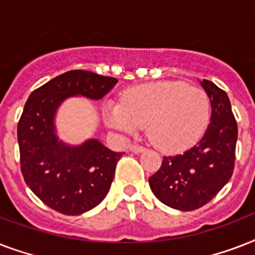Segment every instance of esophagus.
Listing matches in <instances>:
<instances>
[{"mask_svg": "<svg viewBox=\"0 0 255 255\" xmlns=\"http://www.w3.org/2000/svg\"><path fill=\"white\" fill-rule=\"evenodd\" d=\"M145 148L139 145V144H132L131 147H129V151L133 152V153H140V152H143Z\"/></svg>", "mask_w": 255, "mask_h": 255, "instance_id": "obj_1", "label": "esophagus"}]
</instances>
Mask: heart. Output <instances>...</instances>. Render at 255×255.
Here are the masks:
<instances>
[{
    "mask_svg": "<svg viewBox=\"0 0 255 255\" xmlns=\"http://www.w3.org/2000/svg\"><path fill=\"white\" fill-rule=\"evenodd\" d=\"M106 119L111 127L126 132L147 126L148 139L155 147L178 152L204 135L210 120V99L202 88L185 82H153L127 90L122 104H108Z\"/></svg>",
    "mask_w": 255,
    "mask_h": 255,
    "instance_id": "1",
    "label": "heart"
}]
</instances>
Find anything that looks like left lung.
I'll use <instances>...</instances> for the list:
<instances>
[{"instance_id":"obj_1","label":"left lung","mask_w":255,"mask_h":255,"mask_svg":"<svg viewBox=\"0 0 255 255\" xmlns=\"http://www.w3.org/2000/svg\"><path fill=\"white\" fill-rule=\"evenodd\" d=\"M210 99L212 116L202 139L182 155L164 156L149 186L160 201L189 212L213 200L230 180L236 161L237 122L226 92L213 82H200Z\"/></svg>"}]
</instances>
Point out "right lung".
Here are the masks:
<instances>
[{
    "mask_svg": "<svg viewBox=\"0 0 255 255\" xmlns=\"http://www.w3.org/2000/svg\"><path fill=\"white\" fill-rule=\"evenodd\" d=\"M118 79L86 70H71L30 94L17 127L23 180L43 204L66 216H78L107 196L123 153L98 140L78 147L58 141L54 115L69 96L102 99Z\"/></svg>",
    "mask_w": 255,
    "mask_h": 255,
    "instance_id": "obj_1",
    "label": "right lung"
}]
</instances>
